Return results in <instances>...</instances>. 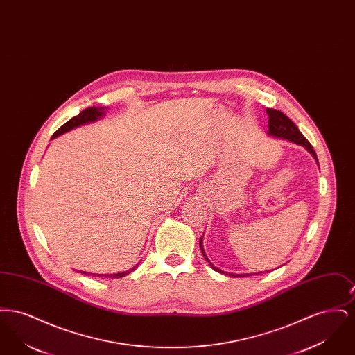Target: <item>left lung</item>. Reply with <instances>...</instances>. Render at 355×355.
<instances>
[{"instance_id":"1","label":"left lung","mask_w":355,"mask_h":355,"mask_svg":"<svg viewBox=\"0 0 355 355\" xmlns=\"http://www.w3.org/2000/svg\"><path fill=\"white\" fill-rule=\"evenodd\" d=\"M266 112H268V116H269V132H268V135H271V137H275V138L286 139V141H290V142H294V144H297V145L304 146V149L314 157V159H315L317 164H318L317 154L314 152L311 144L304 138V135L300 132V129L295 126V123H294L291 119H288L287 116H285L282 112H279V110L266 109ZM318 166H320V164H318ZM202 238L203 236L200 238V248H201V252H202L205 259L210 263V266H211L213 270L220 272V274L230 275V277H249V275H254V274H255V275L259 274V272H254V274H233V272H226V271H222L220 269H218V268H216V266L209 261V258H207L206 254H205ZM261 272H262V271H261Z\"/></svg>"}]
</instances>
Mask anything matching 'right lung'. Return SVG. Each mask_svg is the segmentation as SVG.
<instances>
[{
    "mask_svg": "<svg viewBox=\"0 0 355 355\" xmlns=\"http://www.w3.org/2000/svg\"><path fill=\"white\" fill-rule=\"evenodd\" d=\"M105 112H106V107H96V106H92V107L85 109L78 116L69 119L67 123H64V125L53 135L51 139L55 138V137H58V135L68 133V132L76 129V128H78V126H83V125H86V123H92V122L98 121V119H102V117H105ZM137 266H138V263L135 265V268H132L130 270L116 272V274H96V272H85V271H81V272H83V274L93 275V277H102V278H121V277H125V275H128V274H130L132 271L135 270Z\"/></svg>",
    "mask_w": 355,
    "mask_h": 355,
    "instance_id": "1",
    "label": "right lung"
}]
</instances>
